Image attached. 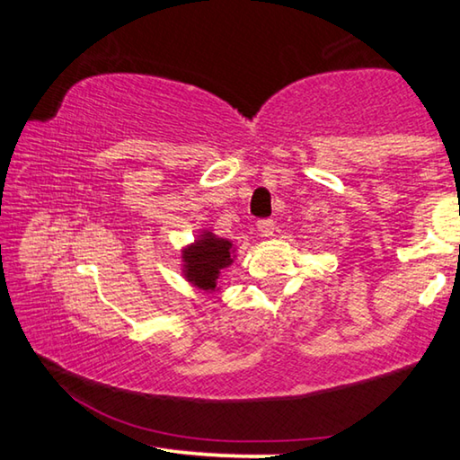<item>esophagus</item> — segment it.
I'll list each match as a JSON object with an SVG mask.
<instances>
[{
	"mask_svg": "<svg viewBox=\"0 0 460 460\" xmlns=\"http://www.w3.org/2000/svg\"><path fill=\"white\" fill-rule=\"evenodd\" d=\"M258 229H260L261 237H271V235H274L276 225L271 219H261V221H258Z\"/></svg>",
	"mask_w": 460,
	"mask_h": 460,
	"instance_id": "34e87169",
	"label": "esophagus"
}]
</instances>
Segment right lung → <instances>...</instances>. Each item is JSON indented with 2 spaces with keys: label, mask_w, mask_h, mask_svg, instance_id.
Wrapping results in <instances>:
<instances>
[{
  "label": "right lung",
  "mask_w": 460,
  "mask_h": 460,
  "mask_svg": "<svg viewBox=\"0 0 460 460\" xmlns=\"http://www.w3.org/2000/svg\"><path fill=\"white\" fill-rule=\"evenodd\" d=\"M184 276L205 292H213L221 270L233 263V243L205 231L197 243L184 249Z\"/></svg>",
  "instance_id": "add662e5"
}]
</instances>
